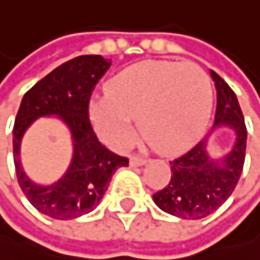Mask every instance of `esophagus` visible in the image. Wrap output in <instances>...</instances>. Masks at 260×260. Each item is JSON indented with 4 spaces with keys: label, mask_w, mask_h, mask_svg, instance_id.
<instances>
[{
    "label": "esophagus",
    "mask_w": 260,
    "mask_h": 260,
    "mask_svg": "<svg viewBox=\"0 0 260 260\" xmlns=\"http://www.w3.org/2000/svg\"><path fill=\"white\" fill-rule=\"evenodd\" d=\"M129 164H131L133 167H139V166H144V164H146V159H144V157H139V155H131Z\"/></svg>",
    "instance_id": "esophagus-1"
}]
</instances>
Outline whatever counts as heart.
<instances>
[{
    "mask_svg": "<svg viewBox=\"0 0 260 260\" xmlns=\"http://www.w3.org/2000/svg\"><path fill=\"white\" fill-rule=\"evenodd\" d=\"M108 98L94 100L90 114L106 144L126 147L134 138L133 119L155 150L164 154L188 147L210 118L213 88L197 63L146 60L114 75Z\"/></svg>",
    "mask_w": 260,
    "mask_h": 260,
    "instance_id": "1",
    "label": "heart"
}]
</instances>
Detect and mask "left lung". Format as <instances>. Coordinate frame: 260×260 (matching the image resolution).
Wrapping results in <instances>:
<instances>
[{"label":"left lung","instance_id":"obj_1","mask_svg":"<svg viewBox=\"0 0 260 260\" xmlns=\"http://www.w3.org/2000/svg\"><path fill=\"white\" fill-rule=\"evenodd\" d=\"M211 77L218 93L215 124L230 126L236 141L221 164L206 155L208 138L170 162V182L155 191L154 202L169 215L183 219H200L218 210L236 188L244 167L247 129L243 111L230 85L215 72Z\"/></svg>","mask_w":260,"mask_h":260}]
</instances>
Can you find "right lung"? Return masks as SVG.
Listing matches in <instances>:
<instances>
[{"instance_id": "right-lung-1", "label": "right lung", "mask_w": 260, "mask_h": 260, "mask_svg": "<svg viewBox=\"0 0 260 260\" xmlns=\"http://www.w3.org/2000/svg\"><path fill=\"white\" fill-rule=\"evenodd\" d=\"M111 67L101 55H80L39 80L21 101L13 127V152L17 183L36 210L55 219L86 215L103 198L113 174L129 164L98 139L90 121V98L100 78ZM57 114L69 124L76 154L71 169L54 185L41 187L28 180L19 162L23 131L36 117Z\"/></svg>"}]
</instances>
